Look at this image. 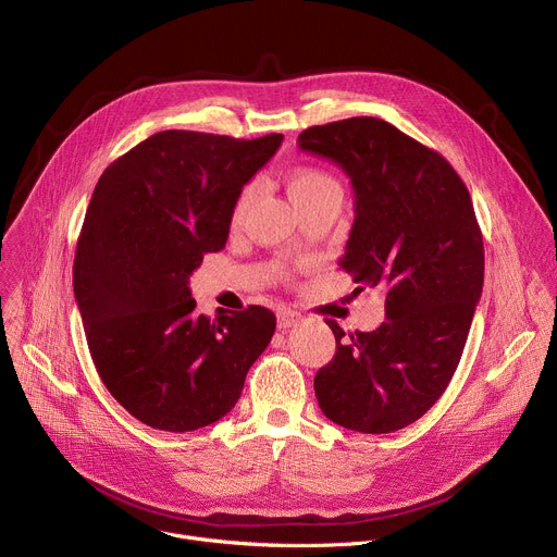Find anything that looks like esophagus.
Listing matches in <instances>:
<instances>
[{
  "label": "esophagus",
  "mask_w": 557,
  "mask_h": 557,
  "mask_svg": "<svg viewBox=\"0 0 557 557\" xmlns=\"http://www.w3.org/2000/svg\"><path fill=\"white\" fill-rule=\"evenodd\" d=\"M297 322H299V314H295V312L282 310V312L277 314V329H280V331H286V329L295 326Z\"/></svg>",
  "instance_id": "obj_1"
}]
</instances>
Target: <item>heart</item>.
<instances>
[{
  "instance_id": "heart-1",
  "label": "heart",
  "mask_w": 557,
  "mask_h": 557,
  "mask_svg": "<svg viewBox=\"0 0 557 557\" xmlns=\"http://www.w3.org/2000/svg\"><path fill=\"white\" fill-rule=\"evenodd\" d=\"M286 187H288V196L293 202H301L314 194H322L326 189H339V185L335 183L333 176H329L326 172L317 170V168H297L286 176ZM256 194V187L249 185L243 189L240 198H237L235 207H233V222H237L243 218V213L247 211L251 198Z\"/></svg>"
}]
</instances>
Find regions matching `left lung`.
Listing matches in <instances>:
<instances>
[{
  "label": "left lung",
  "instance_id": "1",
  "mask_svg": "<svg viewBox=\"0 0 557 557\" xmlns=\"http://www.w3.org/2000/svg\"><path fill=\"white\" fill-rule=\"evenodd\" d=\"M299 149L350 178L355 222L339 267L385 288L387 320L346 333L314 396L337 425L387 434L419 421L449 385L483 293L485 249L469 191L445 158L374 116L314 125Z\"/></svg>",
  "mask_w": 557,
  "mask_h": 557
}]
</instances>
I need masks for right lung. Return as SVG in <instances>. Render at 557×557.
Here are the masks:
<instances>
[{
  "label": "right lung",
  "mask_w": 557,
  "mask_h": 557,
  "mask_svg": "<svg viewBox=\"0 0 557 557\" xmlns=\"http://www.w3.org/2000/svg\"><path fill=\"white\" fill-rule=\"evenodd\" d=\"M282 138L158 132L95 187L76 243L74 297L101 381L153 430L220 421L275 333L264 306L196 314L189 275L224 249L243 187Z\"/></svg>",
  "instance_id": "1"
}]
</instances>
